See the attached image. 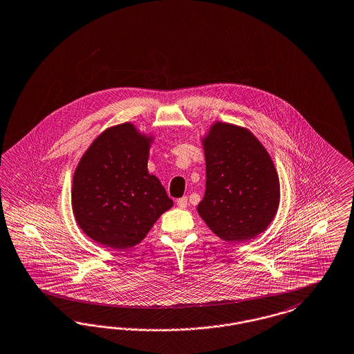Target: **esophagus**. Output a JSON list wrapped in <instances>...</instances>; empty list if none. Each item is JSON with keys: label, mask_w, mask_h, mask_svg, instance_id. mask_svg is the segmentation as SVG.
Segmentation results:
<instances>
[{"label": "esophagus", "mask_w": 354, "mask_h": 354, "mask_svg": "<svg viewBox=\"0 0 354 354\" xmlns=\"http://www.w3.org/2000/svg\"><path fill=\"white\" fill-rule=\"evenodd\" d=\"M187 204H188V198H185V196L178 200V207L182 208V209H184V208L187 207Z\"/></svg>", "instance_id": "34e87169"}]
</instances>
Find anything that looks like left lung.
Masks as SVG:
<instances>
[{"mask_svg":"<svg viewBox=\"0 0 354 354\" xmlns=\"http://www.w3.org/2000/svg\"><path fill=\"white\" fill-rule=\"evenodd\" d=\"M205 194L198 212L220 239L252 240L269 227L279 205V179L254 136L217 122L204 140Z\"/></svg>","mask_w":354,"mask_h":354,"instance_id":"8db88e82","label":"left lung"}]
</instances>
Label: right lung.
Returning a JSON list of instances; mask_svg holds the SVG:
<instances>
[{"label":"right lung","mask_w":354,"mask_h":354,"mask_svg":"<svg viewBox=\"0 0 354 354\" xmlns=\"http://www.w3.org/2000/svg\"><path fill=\"white\" fill-rule=\"evenodd\" d=\"M150 140L131 124L105 130L73 175L72 209L92 240L113 249L140 243L172 207L163 185L147 171Z\"/></svg>","instance_id":"add662e5"}]
</instances>
